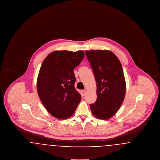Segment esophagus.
<instances>
[{"label":"esophagus","instance_id":"obj_1","mask_svg":"<svg viewBox=\"0 0 160 160\" xmlns=\"http://www.w3.org/2000/svg\"><path fill=\"white\" fill-rule=\"evenodd\" d=\"M86 91H84V90H83V91H82V95L83 96H85V95H86Z\"/></svg>","mask_w":160,"mask_h":160}]
</instances>
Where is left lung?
<instances>
[{"label": "left lung", "mask_w": 160, "mask_h": 160, "mask_svg": "<svg viewBox=\"0 0 160 160\" xmlns=\"http://www.w3.org/2000/svg\"><path fill=\"white\" fill-rule=\"evenodd\" d=\"M85 53L97 83V101L90 105L92 113L100 119H108L119 110L125 95L121 63L107 50L86 51Z\"/></svg>", "instance_id": "obj_1"}]
</instances>
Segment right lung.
Segmentation results:
<instances>
[{"instance_id": "add662e5", "label": "right lung", "mask_w": 160, "mask_h": 160, "mask_svg": "<svg viewBox=\"0 0 160 160\" xmlns=\"http://www.w3.org/2000/svg\"><path fill=\"white\" fill-rule=\"evenodd\" d=\"M82 50L54 51L42 62L37 78L39 97L53 116L64 119L74 114L82 97L74 87V69L83 59Z\"/></svg>"}]
</instances>
